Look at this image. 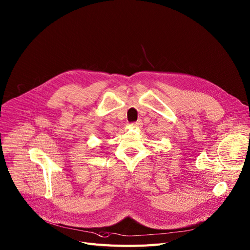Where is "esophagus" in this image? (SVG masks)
<instances>
[{
    "mask_svg": "<svg viewBox=\"0 0 250 250\" xmlns=\"http://www.w3.org/2000/svg\"><path fill=\"white\" fill-rule=\"evenodd\" d=\"M142 125H143L142 121H138L137 123H135V125H135L136 127H141V126H142Z\"/></svg>",
    "mask_w": 250,
    "mask_h": 250,
    "instance_id": "obj_1",
    "label": "esophagus"
}]
</instances>
